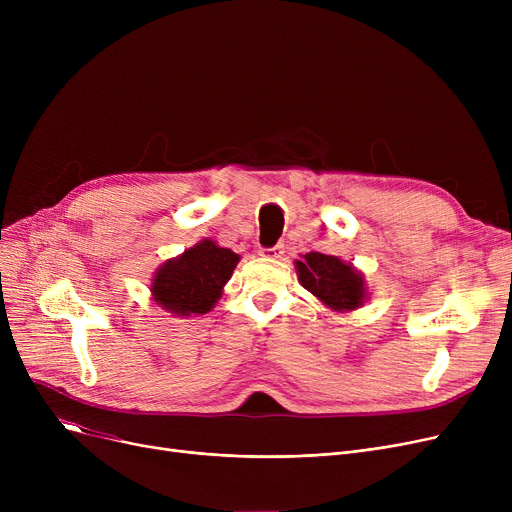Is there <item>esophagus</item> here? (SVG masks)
<instances>
[{
	"mask_svg": "<svg viewBox=\"0 0 512 512\" xmlns=\"http://www.w3.org/2000/svg\"><path fill=\"white\" fill-rule=\"evenodd\" d=\"M263 257H272V259H280L284 255V245H274L270 249H261Z\"/></svg>",
	"mask_w": 512,
	"mask_h": 512,
	"instance_id": "esophagus-1",
	"label": "esophagus"
}]
</instances>
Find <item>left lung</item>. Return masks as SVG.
<instances>
[{"instance_id": "1", "label": "left lung", "mask_w": 512, "mask_h": 512, "mask_svg": "<svg viewBox=\"0 0 512 512\" xmlns=\"http://www.w3.org/2000/svg\"><path fill=\"white\" fill-rule=\"evenodd\" d=\"M297 274L311 294L336 311L357 309L365 301L363 276L338 257L307 253L297 261Z\"/></svg>"}]
</instances>
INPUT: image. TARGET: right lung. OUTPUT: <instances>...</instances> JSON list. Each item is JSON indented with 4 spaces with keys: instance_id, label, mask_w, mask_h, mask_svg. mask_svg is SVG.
Segmentation results:
<instances>
[{
    "instance_id": "1",
    "label": "right lung",
    "mask_w": 512,
    "mask_h": 512,
    "mask_svg": "<svg viewBox=\"0 0 512 512\" xmlns=\"http://www.w3.org/2000/svg\"><path fill=\"white\" fill-rule=\"evenodd\" d=\"M238 259L236 253L218 247L213 240H201L178 259L159 267L151 286L155 303L178 315L207 313L222 297Z\"/></svg>"
}]
</instances>
